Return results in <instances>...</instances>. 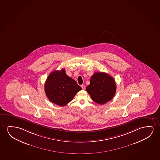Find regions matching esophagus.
<instances>
[{
	"label": "esophagus",
	"instance_id": "obj_1",
	"mask_svg": "<svg viewBox=\"0 0 160 160\" xmlns=\"http://www.w3.org/2000/svg\"><path fill=\"white\" fill-rule=\"evenodd\" d=\"M81 88H82L83 90H85V85H81Z\"/></svg>",
	"mask_w": 160,
	"mask_h": 160
}]
</instances>
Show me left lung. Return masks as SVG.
<instances>
[{
  "label": "left lung",
  "instance_id": "left-lung-1",
  "mask_svg": "<svg viewBox=\"0 0 160 160\" xmlns=\"http://www.w3.org/2000/svg\"><path fill=\"white\" fill-rule=\"evenodd\" d=\"M114 79L106 72H95L86 90L94 102L103 104L113 98L116 92Z\"/></svg>",
  "mask_w": 160,
  "mask_h": 160
}]
</instances>
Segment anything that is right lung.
Segmentation results:
<instances>
[{"label": "right lung", "instance_id": "1", "mask_svg": "<svg viewBox=\"0 0 160 160\" xmlns=\"http://www.w3.org/2000/svg\"><path fill=\"white\" fill-rule=\"evenodd\" d=\"M81 90L77 82L66 74L64 69L51 72L44 85L48 100L60 106L67 105Z\"/></svg>", "mask_w": 160, "mask_h": 160}]
</instances>
